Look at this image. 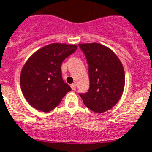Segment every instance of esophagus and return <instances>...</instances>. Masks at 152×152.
<instances>
[{
    "instance_id": "obj_1",
    "label": "esophagus",
    "mask_w": 152,
    "mask_h": 152,
    "mask_svg": "<svg viewBox=\"0 0 152 152\" xmlns=\"http://www.w3.org/2000/svg\"><path fill=\"white\" fill-rule=\"evenodd\" d=\"M71 88H72V89L73 90V91H75V89H76V84H71Z\"/></svg>"
}]
</instances>
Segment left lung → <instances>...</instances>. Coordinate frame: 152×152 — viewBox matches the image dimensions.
Wrapping results in <instances>:
<instances>
[{"mask_svg":"<svg viewBox=\"0 0 152 152\" xmlns=\"http://www.w3.org/2000/svg\"><path fill=\"white\" fill-rule=\"evenodd\" d=\"M88 64L90 88L79 94L84 105L100 113L110 110L119 101L125 86V73L116 55L101 44H79Z\"/></svg>","mask_w":152,"mask_h":152,"instance_id":"1","label":"left lung"}]
</instances>
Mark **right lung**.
<instances>
[{
  "instance_id": "add662e5",
  "label": "right lung",
  "mask_w": 152,
  "mask_h": 152,
  "mask_svg": "<svg viewBox=\"0 0 152 152\" xmlns=\"http://www.w3.org/2000/svg\"><path fill=\"white\" fill-rule=\"evenodd\" d=\"M76 45L52 43L30 56L21 71L20 87L28 103L42 112H50L72 91L61 77V64L76 51Z\"/></svg>"
}]
</instances>
